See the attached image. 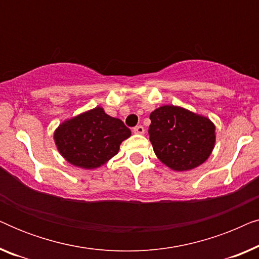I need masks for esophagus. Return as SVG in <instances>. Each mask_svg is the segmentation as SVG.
Returning <instances> with one entry per match:
<instances>
[{
	"mask_svg": "<svg viewBox=\"0 0 259 259\" xmlns=\"http://www.w3.org/2000/svg\"><path fill=\"white\" fill-rule=\"evenodd\" d=\"M133 133H136V134H144L145 133V128L143 126H136L133 128Z\"/></svg>",
	"mask_w": 259,
	"mask_h": 259,
	"instance_id": "1",
	"label": "esophagus"
}]
</instances>
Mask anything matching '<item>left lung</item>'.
I'll use <instances>...</instances> for the list:
<instances>
[{"label":"left lung","mask_w":259,"mask_h":259,"mask_svg":"<svg viewBox=\"0 0 259 259\" xmlns=\"http://www.w3.org/2000/svg\"><path fill=\"white\" fill-rule=\"evenodd\" d=\"M150 119L148 134L154 153L169 168L189 171L210 157L215 127L206 116L166 105L154 109Z\"/></svg>","instance_id":"8db88e82"}]
</instances>
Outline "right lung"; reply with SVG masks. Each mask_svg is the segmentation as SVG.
Wrapping results in <instances>:
<instances>
[{"mask_svg": "<svg viewBox=\"0 0 259 259\" xmlns=\"http://www.w3.org/2000/svg\"><path fill=\"white\" fill-rule=\"evenodd\" d=\"M131 136V130L120 119L95 107L66 120L56 128V147L69 164L81 168H97L119 152L120 144Z\"/></svg>", "mask_w": 259, "mask_h": 259, "instance_id": "add662e5", "label": "right lung"}]
</instances>
